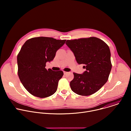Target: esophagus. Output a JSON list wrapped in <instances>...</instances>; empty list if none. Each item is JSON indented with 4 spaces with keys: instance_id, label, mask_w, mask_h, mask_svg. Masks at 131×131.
Wrapping results in <instances>:
<instances>
[{
    "instance_id": "obj_1",
    "label": "esophagus",
    "mask_w": 131,
    "mask_h": 131,
    "mask_svg": "<svg viewBox=\"0 0 131 131\" xmlns=\"http://www.w3.org/2000/svg\"><path fill=\"white\" fill-rule=\"evenodd\" d=\"M63 72H64V74H67V73H68V72H67V71H63Z\"/></svg>"
}]
</instances>
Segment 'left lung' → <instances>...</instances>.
I'll use <instances>...</instances> for the list:
<instances>
[{"mask_svg": "<svg viewBox=\"0 0 131 131\" xmlns=\"http://www.w3.org/2000/svg\"><path fill=\"white\" fill-rule=\"evenodd\" d=\"M67 46L73 52L79 64L86 69L83 74L73 72L71 90L77 94L88 96L98 91L107 81L111 69L108 46L94 37L67 40Z\"/></svg>", "mask_w": 131, "mask_h": 131, "instance_id": "1", "label": "left lung"}]
</instances>
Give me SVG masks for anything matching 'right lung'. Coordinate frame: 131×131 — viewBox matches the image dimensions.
<instances>
[{"label":"right lung","instance_id":"right-lung-1","mask_svg":"<svg viewBox=\"0 0 131 131\" xmlns=\"http://www.w3.org/2000/svg\"><path fill=\"white\" fill-rule=\"evenodd\" d=\"M66 40L51 37H34L27 40L17 57V74L23 85L35 96L45 98L57 91L62 70H47L46 64L52 61Z\"/></svg>","mask_w":131,"mask_h":131}]
</instances>
